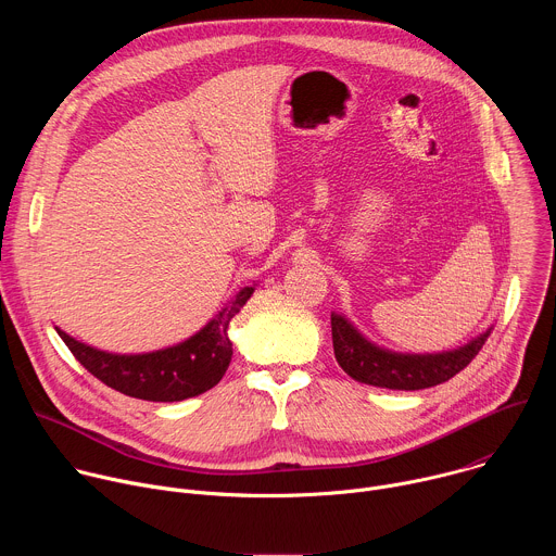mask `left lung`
<instances>
[{
	"mask_svg": "<svg viewBox=\"0 0 556 556\" xmlns=\"http://www.w3.org/2000/svg\"><path fill=\"white\" fill-rule=\"evenodd\" d=\"M491 330H484L480 337L470 339L462 348L433 352V354H409L393 352L371 343L358 332V328L348 321L343 314L332 312V343L334 356L343 371L358 382L416 391L446 382L457 371H462L491 337Z\"/></svg>",
	"mask_w": 556,
	"mask_h": 556,
	"instance_id": "obj_1",
	"label": "left lung"
}]
</instances>
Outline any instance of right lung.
<instances>
[{"instance_id": "obj_1", "label": "right lung", "mask_w": 556, "mask_h": 556, "mask_svg": "<svg viewBox=\"0 0 556 556\" xmlns=\"http://www.w3.org/2000/svg\"><path fill=\"white\" fill-rule=\"evenodd\" d=\"M253 292L255 286L242 288L191 339L147 354H110L72 339L59 328L56 332L74 358L108 387L140 401L178 403L222 380L232 356L228 324Z\"/></svg>"}]
</instances>
